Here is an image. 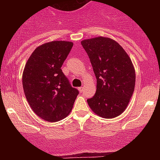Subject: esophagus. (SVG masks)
I'll list each match as a JSON object with an SVG mask.
<instances>
[{"instance_id":"34e87169","label":"esophagus","mask_w":160,"mask_h":160,"mask_svg":"<svg viewBox=\"0 0 160 160\" xmlns=\"http://www.w3.org/2000/svg\"><path fill=\"white\" fill-rule=\"evenodd\" d=\"M78 90H79V91H80V92H82V91H83V90H84V87H79V88H78Z\"/></svg>"}]
</instances>
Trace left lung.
<instances>
[{"label":"left lung","mask_w":160,"mask_h":160,"mask_svg":"<svg viewBox=\"0 0 160 160\" xmlns=\"http://www.w3.org/2000/svg\"><path fill=\"white\" fill-rule=\"evenodd\" d=\"M97 79L94 97L87 99L94 113L104 118L118 116L126 110L135 90V70L118 42L97 37L81 42Z\"/></svg>","instance_id":"8db88e82"}]
</instances>
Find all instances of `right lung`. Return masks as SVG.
<instances>
[{
  "label": "right lung",
  "mask_w": 160,
  "mask_h": 160,
  "mask_svg": "<svg viewBox=\"0 0 160 160\" xmlns=\"http://www.w3.org/2000/svg\"><path fill=\"white\" fill-rule=\"evenodd\" d=\"M73 45L66 41L43 44L35 49L24 68L22 85L26 99L32 111L48 122L66 118L78 94L61 69Z\"/></svg>",
  "instance_id": "1"
}]
</instances>
